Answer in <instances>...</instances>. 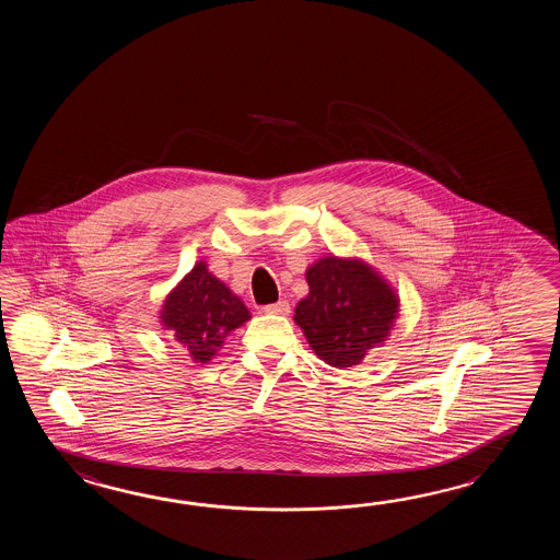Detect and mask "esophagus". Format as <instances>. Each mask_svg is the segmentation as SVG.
<instances>
[{"label":"esophagus","mask_w":560,"mask_h":560,"mask_svg":"<svg viewBox=\"0 0 560 560\" xmlns=\"http://www.w3.org/2000/svg\"><path fill=\"white\" fill-rule=\"evenodd\" d=\"M264 312H266V314H278V316H285V314L290 312V304H288L285 300H278L276 304H268V306H264Z\"/></svg>","instance_id":"obj_1"}]
</instances>
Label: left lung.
Instances as JSON below:
<instances>
[{"label": "left lung", "instance_id": "obj_1", "mask_svg": "<svg viewBox=\"0 0 560 560\" xmlns=\"http://www.w3.org/2000/svg\"><path fill=\"white\" fill-rule=\"evenodd\" d=\"M306 282L310 294L298 302L294 320L326 364L357 366L386 340L398 298L370 266L326 256L310 266Z\"/></svg>", "mask_w": 560, "mask_h": 560}]
</instances>
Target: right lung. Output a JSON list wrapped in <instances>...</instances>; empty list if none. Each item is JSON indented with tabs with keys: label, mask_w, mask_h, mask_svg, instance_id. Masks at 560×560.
I'll list each match as a JSON object with an SVG mask.
<instances>
[{
	"label": "right lung",
	"mask_w": 560,
	"mask_h": 560,
	"mask_svg": "<svg viewBox=\"0 0 560 560\" xmlns=\"http://www.w3.org/2000/svg\"><path fill=\"white\" fill-rule=\"evenodd\" d=\"M250 320V312L224 282L198 262L166 298L162 322L196 362L212 360L228 332Z\"/></svg>",
	"instance_id": "add662e5"
}]
</instances>
